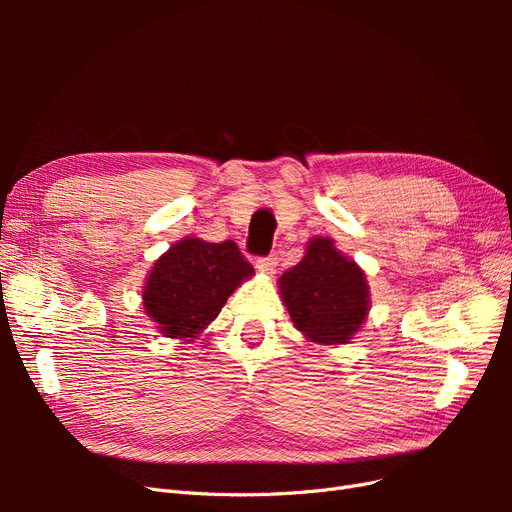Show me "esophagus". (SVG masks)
Masks as SVG:
<instances>
[{
	"instance_id": "1",
	"label": "esophagus",
	"mask_w": 512,
	"mask_h": 512,
	"mask_svg": "<svg viewBox=\"0 0 512 512\" xmlns=\"http://www.w3.org/2000/svg\"><path fill=\"white\" fill-rule=\"evenodd\" d=\"M275 267H277V256L275 254L256 260V269L262 271V273H271Z\"/></svg>"
}]
</instances>
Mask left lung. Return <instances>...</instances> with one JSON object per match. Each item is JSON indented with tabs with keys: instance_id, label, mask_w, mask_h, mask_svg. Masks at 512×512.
<instances>
[{
	"instance_id": "1",
	"label": "left lung",
	"mask_w": 512,
	"mask_h": 512,
	"mask_svg": "<svg viewBox=\"0 0 512 512\" xmlns=\"http://www.w3.org/2000/svg\"><path fill=\"white\" fill-rule=\"evenodd\" d=\"M277 284L294 329L316 344H348L371 307L363 269L329 237L309 239L303 260Z\"/></svg>"
}]
</instances>
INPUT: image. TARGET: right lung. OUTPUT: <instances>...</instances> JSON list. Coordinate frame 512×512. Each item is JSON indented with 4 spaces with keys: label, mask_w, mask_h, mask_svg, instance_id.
Listing matches in <instances>:
<instances>
[{
    "label": "right lung",
    "mask_w": 512,
    "mask_h": 512,
    "mask_svg": "<svg viewBox=\"0 0 512 512\" xmlns=\"http://www.w3.org/2000/svg\"><path fill=\"white\" fill-rule=\"evenodd\" d=\"M254 275L235 241L185 237L164 252L143 286L145 314L173 339L198 337L218 318L228 297Z\"/></svg>",
    "instance_id": "1"
}]
</instances>
